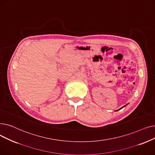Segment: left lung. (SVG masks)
<instances>
[{
    "mask_svg": "<svg viewBox=\"0 0 155 155\" xmlns=\"http://www.w3.org/2000/svg\"><path fill=\"white\" fill-rule=\"evenodd\" d=\"M127 105V104H126V105H124V106H123V107H121V108H120V109H118V110H116V111H117V110H120V109H123V107H126V105Z\"/></svg>",
    "mask_w": 155,
    "mask_h": 155,
    "instance_id": "1",
    "label": "left lung"
}]
</instances>
